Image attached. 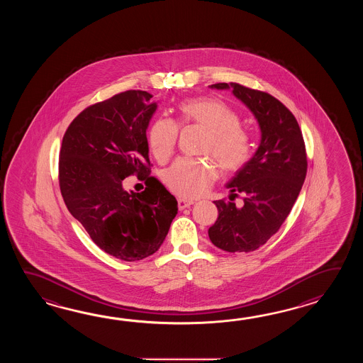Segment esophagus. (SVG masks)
I'll return each mask as SVG.
<instances>
[{
  "label": "esophagus",
  "mask_w": 363,
  "mask_h": 363,
  "mask_svg": "<svg viewBox=\"0 0 363 363\" xmlns=\"http://www.w3.org/2000/svg\"><path fill=\"white\" fill-rule=\"evenodd\" d=\"M179 210H184V208H189L191 205H193V201L184 200V199H180L178 201Z\"/></svg>",
  "instance_id": "1"
}]
</instances>
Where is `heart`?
<instances>
[{"label":"heart","instance_id":"obj_1","mask_svg":"<svg viewBox=\"0 0 363 363\" xmlns=\"http://www.w3.org/2000/svg\"><path fill=\"white\" fill-rule=\"evenodd\" d=\"M178 125H199L206 130L208 135L201 152L214 157L228 172L242 169L253 155V140L240 125L238 113L223 101L199 97L179 104L178 123L160 118L150 125L147 144L158 162H166L174 155L178 143ZM216 177V163L185 157L177 160L162 175L171 192L184 199H194L206 192Z\"/></svg>","mask_w":363,"mask_h":363}]
</instances>
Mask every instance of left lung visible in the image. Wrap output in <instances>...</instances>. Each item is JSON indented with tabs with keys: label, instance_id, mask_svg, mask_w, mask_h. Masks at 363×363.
<instances>
[{
	"label": "left lung",
	"instance_id": "1",
	"mask_svg": "<svg viewBox=\"0 0 363 363\" xmlns=\"http://www.w3.org/2000/svg\"><path fill=\"white\" fill-rule=\"evenodd\" d=\"M211 88H232L252 110L262 131L253 158L227 184L232 192L230 201H214L219 216L208 228L216 247L249 253L279 231L294 208L308 172L305 141L292 111L270 93L239 83H216ZM235 196L243 200L241 207L233 202Z\"/></svg>",
	"mask_w": 363,
	"mask_h": 363
}]
</instances>
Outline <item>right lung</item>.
Returning a JSON list of instances; mask_svg holds the SVG:
<instances>
[{
	"label": "right lung",
	"instance_id": "add662e5",
	"mask_svg": "<svg viewBox=\"0 0 363 363\" xmlns=\"http://www.w3.org/2000/svg\"><path fill=\"white\" fill-rule=\"evenodd\" d=\"M145 91H125L84 108L60 150L62 197L93 242L127 262L155 253L178 214V201L150 174L147 128L157 108ZM136 174L147 186L123 191Z\"/></svg>",
	"mask_w": 363,
	"mask_h": 363
}]
</instances>
